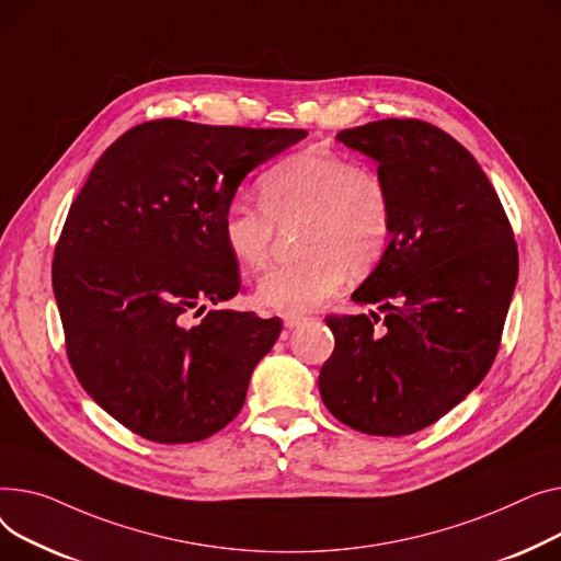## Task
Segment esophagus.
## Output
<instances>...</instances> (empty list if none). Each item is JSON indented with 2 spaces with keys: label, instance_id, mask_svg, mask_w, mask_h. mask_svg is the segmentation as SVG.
I'll return each instance as SVG.
<instances>
[{
  "label": "esophagus",
  "instance_id": "34e87169",
  "mask_svg": "<svg viewBox=\"0 0 561 561\" xmlns=\"http://www.w3.org/2000/svg\"><path fill=\"white\" fill-rule=\"evenodd\" d=\"M283 321H285V328H289V331H291V328L301 325L306 321V317H301V314H287Z\"/></svg>",
  "mask_w": 561,
  "mask_h": 561
}]
</instances>
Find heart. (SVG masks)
<instances>
[{"label": "heart", "instance_id": "1", "mask_svg": "<svg viewBox=\"0 0 561 561\" xmlns=\"http://www.w3.org/2000/svg\"><path fill=\"white\" fill-rule=\"evenodd\" d=\"M260 206L233 199L221 215V240L236 265L260 272L270 262L276 226L301 224L299 262L260 278L255 299L274 312L304 314L344 285L348 270L367 274L393 236L387 181L367 164L331 149L294 153L260 179Z\"/></svg>", "mask_w": 561, "mask_h": 561}]
</instances>
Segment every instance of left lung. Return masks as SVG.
<instances>
[{"label": "left lung", "instance_id": "left-lung-1", "mask_svg": "<svg viewBox=\"0 0 561 561\" xmlns=\"http://www.w3.org/2000/svg\"><path fill=\"white\" fill-rule=\"evenodd\" d=\"M337 140L371 156L393 202V236L353 301L328 314L335 351L319 391L357 433L403 437L439 421L491 369L518 278V249L476 158L421 119H378ZM378 320L383 321L376 329Z\"/></svg>", "mask_w": 561, "mask_h": 561}]
</instances>
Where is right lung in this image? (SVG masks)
I'll use <instances>...</instances> for the list:
<instances>
[{"instance_id":"right-lung-1","label":"right lung","mask_w":561,"mask_h":561,"mask_svg":"<svg viewBox=\"0 0 561 561\" xmlns=\"http://www.w3.org/2000/svg\"><path fill=\"white\" fill-rule=\"evenodd\" d=\"M306 136L151 119L96 160L60 230L51 283L75 376L130 433L192 444L242 410L283 321L206 310L242 289L221 215L253 168Z\"/></svg>"}]
</instances>
